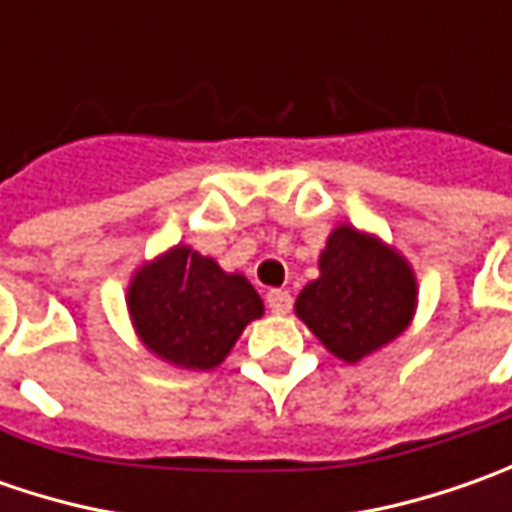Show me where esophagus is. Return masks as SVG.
<instances>
[{"label": "esophagus", "instance_id": "34e87169", "mask_svg": "<svg viewBox=\"0 0 512 512\" xmlns=\"http://www.w3.org/2000/svg\"><path fill=\"white\" fill-rule=\"evenodd\" d=\"M267 307H270L276 316H285V313H290V307H293V296H290L287 290H270V293H267Z\"/></svg>", "mask_w": 512, "mask_h": 512}]
</instances>
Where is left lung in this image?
<instances>
[{"instance_id": "obj_1", "label": "left lung", "mask_w": 512, "mask_h": 512, "mask_svg": "<svg viewBox=\"0 0 512 512\" xmlns=\"http://www.w3.org/2000/svg\"><path fill=\"white\" fill-rule=\"evenodd\" d=\"M416 305L413 265L376 233L344 222L319 253V279L296 296V316L336 359L356 364L396 342Z\"/></svg>"}]
</instances>
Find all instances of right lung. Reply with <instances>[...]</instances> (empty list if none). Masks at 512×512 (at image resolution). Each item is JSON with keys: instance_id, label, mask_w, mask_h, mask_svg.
<instances>
[{"instance_id": "obj_1", "label": "right lung", "mask_w": 512, "mask_h": 512, "mask_svg": "<svg viewBox=\"0 0 512 512\" xmlns=\"http://www.w3.org/2000/svg\"><path fill=\"white\" fill-rule=\"evenodd\" d=\"M136 339L156 359L182 370H213L265 302L242 273L210 256L173 245L133 270L125 293Z\"/></svg>"}]
</instances>
